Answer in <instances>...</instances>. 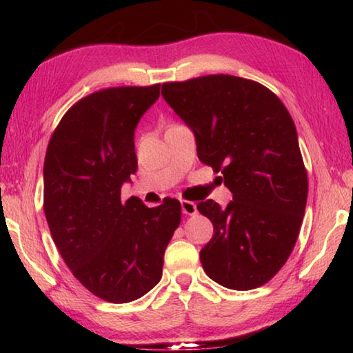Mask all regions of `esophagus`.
I'll return each mask as SVG.
<instances>
[{
	"label": "esophagus",
	"mask_w": 353,
	"mask_h": 353,
	"mask_svg": "<svg viewBox=\"0 0 353 353\" xmlns=\"http://www.w3.org/2000/svg\"><path fill=\"white\" fill-rule=\"evenodd\" d=\"M181 205H182V213H185V214H194L196 212H198L196 204L191 201H181Z\"/></svg>",
	"instance_id": "34e87169"
}]
</instances>
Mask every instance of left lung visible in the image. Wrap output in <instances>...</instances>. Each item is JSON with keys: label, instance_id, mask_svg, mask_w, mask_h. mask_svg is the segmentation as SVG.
I'll list each match as a JSON object with an SVG mask.
<instances>
[{"label": "left lung", "instance_id": "1", "mask_svg": "<svg viewBox=\"0 0 353 353\" xmlns=\"http://www.w3.org/2000/svg\"><path fill=\"white\" fill-rule=\"evenodd\" d=\"M162 97L193 130L201 162L221 172L234 194L225 208L212 199L198 204L213 224L202 268L225 288H259L288 260L307 205L290 112L270 88L229 74L166 82Z\"/></svg>", "mask_w": 353, "mask_h": 353}]
</instances>
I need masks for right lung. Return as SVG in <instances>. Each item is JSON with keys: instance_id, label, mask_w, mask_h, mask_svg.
<instances>
[{"instance_id": "1", "label": "right lung", "mask_w": 353, "mask_h": 353, "mask_svg": "<svg viewBox=\"0 0 353 353\" xmlns=\"http://www.w3.org/2000/svg\"><path fill=\"white\" fill-rule=\"evenodd\" d=\"M160 97L151 87L94 92L65 113L46 149L43 210L63 261L103 301L126 303L162 279L163 255L181 224V202L149 208L121 187L137 172L134 134Z\"/></svg>"}]
</instances>
